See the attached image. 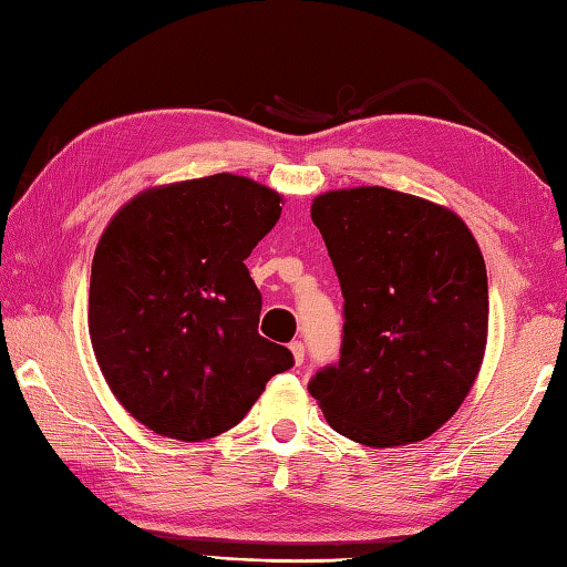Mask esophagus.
<instances>
[{
	"label": "esophagus",
	"instance_id": "esophagus-1",
	"mask_svg": "<svg viewBox=\"0 0 567 567\" xmlns=\"http://www.w3.org/2000/svg\"><path fill=\"white\" fill-rule=\"evenodd\" d=\"M288 348H291V352H293V360H296V365H301L303 358H306V346L301 343V340H293V343L288 346Z\"/></svg>",
	"mask_w": 567,
	"mask_h": 567
}]
</instances>
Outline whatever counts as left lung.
I'll list each match as a JSON object with an SVG mask.
<instances>
[{
  "instance_id": "1",
  "label": "left lung",
  "mask_w": 567,
  "mask_h": 567,
  "mask_svg": "<svg viewBox=\"0 0 567 567\" xmlns=\"http://www.w3.org/2000/svg\"><path fill=\"white\" fill-rule=\"evenodd\" d=\"M311 219L343 291V346L308 382L365 446L422 442L458 410L488 330L484 256L454 212L388 187L326 192Z\"/></svg>"
}]
</instances>
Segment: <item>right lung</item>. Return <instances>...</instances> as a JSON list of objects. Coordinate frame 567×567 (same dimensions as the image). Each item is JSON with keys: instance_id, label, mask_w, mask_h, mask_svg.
I'll return each mask as SVG.
<instances>
[{"instance_id": "1", "label": "right lung", "mask_w": 567, "mask_h": 567, "mask_svg": "<svg viewBox=\"0 0 567 567\" xmlns=\"http://www.w3.org/2000/svg\"><path fill=\"white\" fill-rule=\"evenodd\" d=\"M281 197L249 177L147 189L117 212L93 256L89 333L117 402L155 434L202 442L231 430L291 350L259 336L251 249Z\"/></svg>"}]
</instances>
